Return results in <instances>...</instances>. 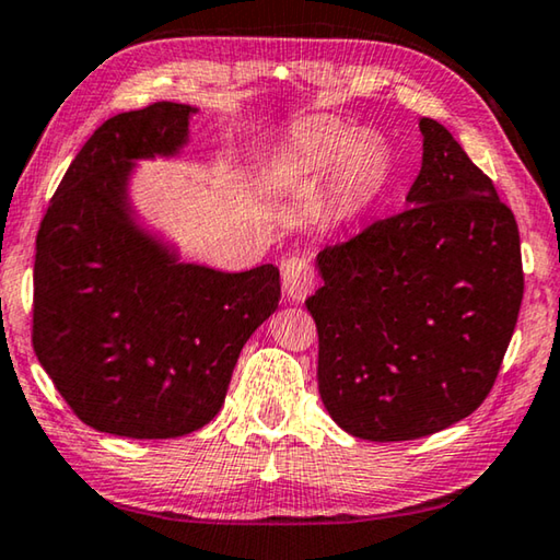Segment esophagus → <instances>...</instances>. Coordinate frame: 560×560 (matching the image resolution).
<instances>
[{
    "instance_id": "1",
    "label": "esophagus",
    "mask_w": 560,
    "mask_h": 560,
    "mask_svg": "<svg viewBox=\"0 0 560 560\" xmlns=\"http://www.w3.org/2000/svg\"><path fill=\"white\" fill-rule=\"evenodd\" d=\"M281 279H283V291H287L289 299L304 301L316 283L312 259H308L306 254L287 256V259L281 261Z\"/></svg>"
}]
</instances>
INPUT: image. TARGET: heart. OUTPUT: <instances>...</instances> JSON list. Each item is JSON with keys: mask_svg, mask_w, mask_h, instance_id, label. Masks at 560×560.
Here are the masks:
<instances>
[{"mask_svg": "<svg viewBox=\"0 0 560 560\" xmlns=\"http://www.w3.org/2000/svg\"><path fill=\"white\" fill-rule=\"evenodd\" d=\"M294 166L304 176L334 179L349 207H366L388 182V149L371 131L314 121L296 137Z\"/></svg>", "mask_w": 560, "mask_h": 560, "instance_id": "b5f03b06", "label": "heart"}]
</instances>
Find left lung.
<instances>
[{"label": "left lung", "mask_w": 560, "mask_h": 560, "mask_svg": "<svg viewBox=\"0 0 560 560\" xmlns=\"http://www.w3.org/2000/svg\"><path fill=\"white\" fill-rule=\"evenodd\" d=\"M408 209L318 252L306 299L318 394L346 433L411 441L491 394L523 299L513 211L443 124L421 119Z\"/></svg>", "instance_id": "1"}]
</instances>
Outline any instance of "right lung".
Segmentation results:
<instances>
[{
  "mask_svg": "<svg viewBox=\"0 0 560 560\" xmlns=\"http://www.w3.org/2000/svg\"><path fill=\"white\" fill-rule=\"evenodd\" d=\"M189 104L106 119L49 201L34 259L32 343L86 425L124 439H176L224 406L244 343L281 299L279 269L226 273L179 261L137 224V159L176 156Z\"/></svg>",
  "mask_w": 560,
  "mask_h": 560,
  "instance_id": "obj_1",
  "label": "right lung"
}]
</instances>
